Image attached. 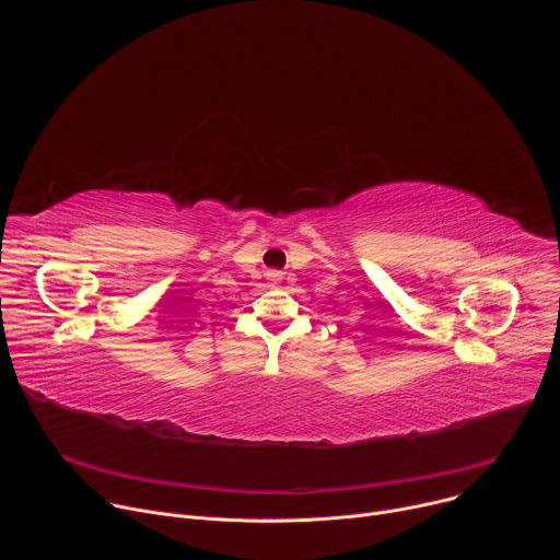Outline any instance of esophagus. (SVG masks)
<instances>
[{
    "label": "esophagus",
    "instance_id": "1",
    "mask_svg": "<svg viewBox=\"0 0 560 560\" xmlns=\"http://www.w3.org/2000/svg\"><path fill=\"white\" fill-rule=\"evenodd\" d=\"M281 277H283V275H281L279 270H272V272H268V279H270V281H275V283H277V281H281Z\"/></svg>",
    "mask_w": 560,
    "mask_h": 560
}]
</instances>
